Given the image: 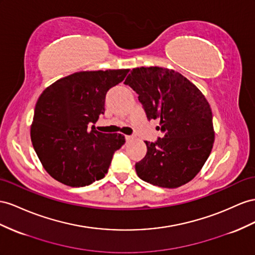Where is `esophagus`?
Here are the masks:
<instances>
[{
  "label": "esophagus",
  "instance_id": "34e87169",
  "mask_svg": "<svg viewBox=\"0 0 255 255\" xmlns=\"http://www.w3.org/2000/svg\"><path fill=\"white\" fill-rule=\"evenodd\" d=\"M126 139H127V141H130L132 139H134V137L129 136V135H126Z\"/></svg>",
  "mask_w": 255,
  "mask_h": 255
}]
</instances>
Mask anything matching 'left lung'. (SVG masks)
I'll return each instance as SVG.
<instances>
[{"label":"left lung","mask_w":255,"mask_h":255,"mask_svg":"<svg viewBox=\"0 0 255 255\" xmlns=\"http://www.w3.org/2000/svg\"><path fill=\"white\" fill-rule=\"evenodd\" d=\"M148 120L159 119L163 138L144 141L147 153L135 164L141 180L175 189L191 181L207 161L215 142L212 113L201 90L180 73L150 66L127 77Z\"/></svg>","instance_id":"obj_1"}]
</instances>
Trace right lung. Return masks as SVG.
<instances>
[{
  "label": "right lung",
  "mask_w": 255,
  "mask_h": 255,
  "mask_svg": "<svg viewBox=\"0 0 255 255\" xmlns=\"http://www.w3.org/2000/svg\"><path fill=\"white\" fill-rule=\"evenodd\" d=\"M129 70L82 71L47 87L31 125V140L45 170L68 187H86L104 178L125 135L105 134L89 125L105 112L109 89Z\"/></svg>",
  "instance_id": "add662e5"
}]
</instances>
